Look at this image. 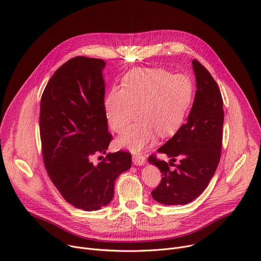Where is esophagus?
<instances>
[{"instance_id": "34e87169", "label": "esophagus", "mask_w": 261, "mask_h": 261, "mask_svg": "<svg viewBox=\"0 0 261 261\" xmlns=\"http://www.w3.org/2000/svg\"><path fill=\"white\" fill-rule=\"evenodd\" d=\"M133 162L135 165H143L146 162V158L142 153H136L133 154Z\"/></svg>"}]
</instances>
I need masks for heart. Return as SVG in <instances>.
I'll list each match as a JSON object with an SVG mask.
<instances>
[{
  "label": "heart",
  "mask_w": 261,
  "mask_h": 261,
  "mask_svg": "<svg viewBox=\"0 0 261 261\" xmlns=\"http://www.w3.org/2000/svg\"><path fill=\"white\" fill-rule=\"evenodd\" d=\"M193 97V84L184 74L162 69H137L122 79L121 90L113 88L106 97L105 112L115 133H122L118 147L140 151L151 144L155 135L167 137L182 126Z\"/></svg>",
  "instance_id": "1"
}]
</instances>
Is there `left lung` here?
<instances>
[{"mask_svg": "<svg viewBox=\"0 0 261 261\" xmlns=\"http://www.w3.org/2000/svg\"><path fill=\"white\" fill-rule=\"evenodd\" d=\"M192 66L197 88L187 122L158 148V152L171 158V162L159 160L154 153L148 156V162L162 172L161 182L151 195L164 205H186L202 194L222 154L223 97L209 71L196 59ZM177 156L180 162L175 166L173 162Z\"/></svg>", "mask_w": 261, "mask_h": 261, "instance_id": "8db88e82", "label": "left lung"}]
</instances>
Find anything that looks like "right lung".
I'll return each instance as SVG.
<instances>
[{
    "instance_id": "obj_1",
    "label": "right lung",
    "mask_w": 261,
    "mask_h": 261,
    "mask_svg": "<svg viewBox=\"0 0 261 261\" xmlns=\"http://www.w3.org/2000/svg\"><path fill=\"white\" fill-rule=\"evenodd\" d=\"M103 59L73 57L58 68L41 99L39 134L45 168L69 204L85 211L107 206L116 178L132 166V154L106 153L113 140L105 112Z\"/></svg>"
}]
</instances>
